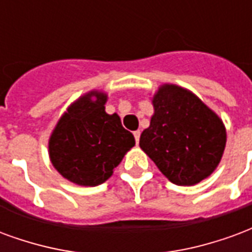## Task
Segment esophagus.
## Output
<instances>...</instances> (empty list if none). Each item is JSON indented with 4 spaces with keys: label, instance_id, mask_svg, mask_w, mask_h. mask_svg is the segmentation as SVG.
Returning <instances> with one entry per match:
<instances>
[{
    "label": "esophagus",
    "instance_id": "1",
    "mask_svg": "<svg viewBox=\"0 0 252 252\" xmlns=\"http://www.w3.org/2000/svg\"><path fill=\"white\" fill-rule=\"evenodd\" d=\"M139 137H141V131H134V138H135V142L138 144Z\"/></svg>",
    "mask_w": 252,
    "mask_h": 252
}]
</instances>
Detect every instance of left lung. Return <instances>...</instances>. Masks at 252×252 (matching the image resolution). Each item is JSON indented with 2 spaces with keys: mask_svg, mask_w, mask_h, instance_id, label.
Segmentation results:
<instances>
[{
  "mask_svg": "<svg viewBox=\"0 0 252 252\" xmlns=\"http://www.w3.org/2000/svg\"><path fill=\"white\" fill-rule=\"evenodd\" d=\"M154 115L139 146L176 185H194L219 165L225 128L196 95L172 84L153 98Z\"/></svg>",
  "mask_w": 252,
  "mask_h": 252,
  "instance_id": "1",
  "label": "left lung"
}]
</instances>
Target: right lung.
I'll return each mask as SVG.
<instances>
[{"label":"right lung","instance_id":"right-lung-1","mask_svg":"<svg viewBox=\"0 0 252 252\" xmlns=\"http://www.w3.org/2000/svg\"><path fill=\"white\" fill-rule=\"evenodd\" d=\"M106 99V94L96 91L84 95L60 118L49 139L53 166L75 184L96 187L104 183L135 145L118 115L104 111Z\"/></svg>","mask_w":252,"mask_h":252}]
</instances>
